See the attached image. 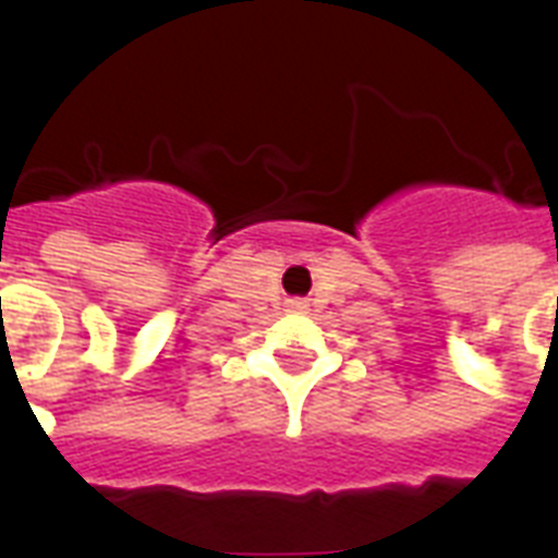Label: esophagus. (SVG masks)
<instances>
[{
  "instance_id": "1",
  "label": "esophagus",
  "mask_w": 558,
  "mask_h": 558,
  "mask_svg": "<svg viewBox=\"0 0 558 558\" xmlns=\"http://www.w3.org/2000/svg\"><path fill=\"white\" fill-rule=\"evenodd\" d=\"M292 304H295V306H301V301H292Z\"/></svg>"
}]
</instances>
